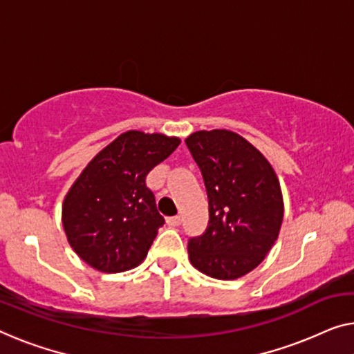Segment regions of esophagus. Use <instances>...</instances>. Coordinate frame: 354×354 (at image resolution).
Returning <instances> with one entry per match:
<instances>
[{
	"label": "esophagus",
	"mask_w": 354,
	"mask_h": 354,
	"mask_svg": "<svg viewBox=\"0 0 354 354\" xmlns=\"http://www.w3.org/2000/svg\"><path fill=\"white\" fill-rule=\"evenodd\" d=\"M167 224L171 225V227H176V225L181 224V218L179 216H171V218H167Z\"/></svg>",
	"instance_id": "34e87169"
}]
</instances>
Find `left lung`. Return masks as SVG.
I'll list each match as a JSON object with an SVG mask.
<instances>
[{"instance_id":"1","label":"left lung","mask_w":354,"mask_h":354,"mask_svg":"<svg viewBox=\"0 0 354 354\" xmlns=\"http://www.w3.org/2000/svg\"><path fill=\"white\" fill-rule=\"evenodd\" d=\"M186 145L203 175L209 225L187 245L198 272L236 279L259 266L275 245L284 203L279 179L267 157L232 130H198Z\"/></svg>"}]
</instances>
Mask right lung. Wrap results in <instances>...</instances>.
Masks as SVG:
<instances>
[{
    "instance_id": "right-lung-1",
    "label": "right lung",
    "mask_w": 354,
    "mask_h": 354,
    "mask_svg": "<svg viewBox=\"0 0 354 354\" xmlns=\"http://www.w3.org/2000/svg\"><path fill=\"white\" fill-rule=\"evenodd\" d=\"M179 143L178 136L127 130L104 146L71 184L62 205L63 230L87 266L118 273L146 259L163 225L146 176Z\"/></svg>"
}]
</instances>
